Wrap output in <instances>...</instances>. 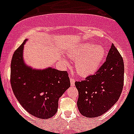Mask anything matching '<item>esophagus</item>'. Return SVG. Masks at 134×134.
Here are the masks:
<instances>
[{
	"instance_id": "esophagus-1",
	"label": "esophagus",
	"mask_w": 134,
	"mask_h": 134,
	"mask_svg": "<svg viewBox=\"0 0 134 134\" xmlns=\"http://www.w3.org/2000/svg\"><path fill=\"white\" fill-rule=\"evenodd\" d=\"M74 82H75V80L73 78H70V85L71 86H74Z\"/></svg>"
}]
</instances>
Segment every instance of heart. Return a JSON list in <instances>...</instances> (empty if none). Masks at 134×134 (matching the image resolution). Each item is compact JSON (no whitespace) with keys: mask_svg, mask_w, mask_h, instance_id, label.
I'll return each instance as SVG.
<instances>
[{"mask_svg":"<svg viewBox=\"0 0 134 134\" xmlns=\"http://www.w3.org/2000/svg\"><path fill=\"white\" fill-rule=\"evenodd\" d=\"M70 58H77L75 67L77 72L86 76L94 72L102 64L105 50L100 46L92 43H84L68 53Z\"/></svg>","mask_w":134,"mask_h":134,"instance_id":"heart-1","label":"heart"}]
</instances>
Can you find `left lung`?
<instances>
[{
    "instance_id": "obj_1",
    "label": "left lung",
    "mask_w": 134,
    "mask_h": 134,
    "mask_svg": "<svg viewBox=\"0 0 134 134\" xmlns=\"http://www.w3.org/2000/svg\"><path fill=\"white\" fill-rule=\"evenodd\" d=\"M124 64L122 57L111 45L106 61L93 75L75 82L79 91L77 106L82 115L96 118L106 113L115 104L122 92Z\"/></svg>"
}]
</instances>
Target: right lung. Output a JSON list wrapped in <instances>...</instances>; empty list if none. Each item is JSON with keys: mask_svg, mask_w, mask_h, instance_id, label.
Segmentation results:
<instances>
[{"mask_svg": "<svg viewBox=\"0 0 134 134\" xmlns=\"http://www.w3.org/2000/svg\"><path fill=\"white\" fill-rule=\"evenodd\" d=\"M23 43L14 52L10 64V85L21 106L31 115L48 119L58 111L59 98L70 86L66 71L51 67L34 69L25 64Z\"/></svg>", "mask_w": 134, "mask_h": 134, "instance_id": "right-lung-1", "label": "right lung"}]
</instances>
